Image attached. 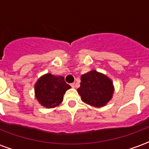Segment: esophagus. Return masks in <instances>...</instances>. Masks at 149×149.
Segmentation results:
<instances>
[{"label": "esophagus", "mask_w": 149, "mask_h": 149, "mask_svg": "<svg viewBox=\"0 0 149 149\" xmlns=\"http://www.w3.org/2000/svg\"><path fill=\"white\" fill-rule=\"evenodd\" d=\"M71 85V86H72V88H74V86H75V84H70Z\"/></svg>", "instance_id": "1"}]
</instances>
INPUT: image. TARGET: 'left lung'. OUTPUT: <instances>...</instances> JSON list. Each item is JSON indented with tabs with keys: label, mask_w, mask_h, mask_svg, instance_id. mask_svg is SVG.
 I'll list each match as a JSON object with an SVG mask.
<instances>
[{
	"label": "left lung",
	"mask_w": 149,
	"mask_h": 149,
	"mask_svg": "<svg viewBox=\"0 0 149 149\" xmlns=\"http://www.w3.org/2000/svg\"><path fill=\"white\" fill-rule=\"evenodd\" d=\"M80 79V86L77 89V92L85 104L102 107L113 97V82L104 73L91 70L82 75Z\"/></svg>",
	"instance_id": "8db88e82"
}]
</instances>
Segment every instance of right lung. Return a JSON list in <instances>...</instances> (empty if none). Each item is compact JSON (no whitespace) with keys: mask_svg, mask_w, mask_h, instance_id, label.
Masks as SVG:
<instances>
[{"mask_svg":"<svg viewBox=\"0 0 149 149\" xmlns=\"http://www.w3.org/2000/svg\"><path fill=\"white\" fill-rule=\"evenodd\" d=\"M71 88L62 76L51 73L43 75L35 84V96L39 104L46 108H53L63 102L66 91Z\"/></svg>","mask_w":149,"mask_h":149,"instance_id":"obj_1","label":"right lung"}]
</instances>
